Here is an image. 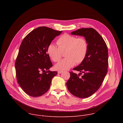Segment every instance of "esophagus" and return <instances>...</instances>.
Wrapping results in <instances>:
<instances>
[{
  "label": "esophagus",
  "mask_w": 123,
  "mask_h": 123,
  "mask_svg": "<svg viewBox=\"0 0 123 123\" xmlns=\"http://www.w3.org/2000/svg\"><path fill=\"white\" fill-rule=\"evenodd\" d=\"M62 71H58V74H61V73H62Z\"/></svg>",
  "instance_id": "esophagus-1"
}]
</instances>
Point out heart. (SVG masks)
<instances>
[{"mask_svg":"<svg viewBox=\"0 0 123 123\" xmlns=\"http://www.w3.org/2000/svg\"><path fill=\"white\" fill-rule=\"evenodd\" d=\"M58 46L53 43L47 48L49 56L54 62H58L65 51L67 57L62 59L55 66L60 71H66L74 67L76 63L80 64L85 59L88 50V43L83 37H77L68 34H64L57 40Z\"/></svg>","mask_w":123,"mask_h":123,"instance_id":"obj_1","label":"heart"}]
</instances>
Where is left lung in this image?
<instances>
[{
	"mask_svg": "<svg viewBox=\"0 0 123 123\" xmlns=\"http://www.w3.org/2000/svg\"><path fill=\"white\" fill-rule=\"evenodd\" d=\"M72 34L85 37L88 50L84 60L73 68L80 72L78 75L71 72L66 84L69 92L79 98H87L94 94L101 86L108 72V50L100 34L94 29L81 28ZM83 73L84 74L80 76Z\"/></svg>",
	"mask_w": 123,
	"mask_h": 123,
	"instance_id": "8db88e82",
	"label": "left lung"
}]
</instances>
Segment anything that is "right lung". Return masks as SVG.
I'll return each instance as SVG.
<instances>
[{
    "instance_id": "add662e5",
    "label": "right lung",
    "mask_w": 123,
    "mask_h": 123,
    "mask_svg": "<svg viewBox=\"0 0 123 123\" xmlns=\"http://www.w3.org/2000/svg\"><path fill=\"white\" fill-rule=\"evenodd\" d=\"M62 31L46 27L32 30L23 40L15 63L17 82L32 97L45 94L57 72L49 70L52 64L47 53L49 45Z\"/></svg>"
}]
</instances>
